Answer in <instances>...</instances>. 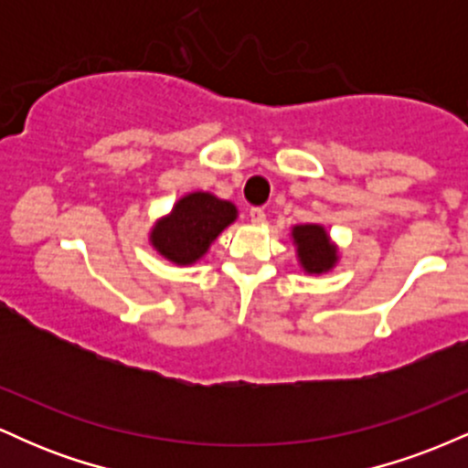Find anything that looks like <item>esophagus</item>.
I'll return each instance as SVG.
<instances>
[{
    "mask_svg": "<svg viewBox=\"0 0 468 468\" xmlns=\"http://www.w3.org/2000/svg\"><path fill=\"white\" fill-rule=\"evenodd\" d=\"M249 216H250V222H252V224H264V219H266L264 208H260V207H252Z\"/></svg>",
    "mask_w": 468,
    "mask_h": 468,
    "instance_id": "34e87169",
    "label": "esophagus"
}]
</instances>
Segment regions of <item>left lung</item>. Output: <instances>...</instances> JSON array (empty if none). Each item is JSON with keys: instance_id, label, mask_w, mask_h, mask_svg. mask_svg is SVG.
Segmentation results:
<instances>
[{"instance_id": "8db88e82", "label": "left lung", "mask_w": 468, "mask_h": 468, "mask_svg": "<svg viewBox=\"0 0 468 468\" xmlns=\"http://www.w3.org/2000/svg\"><path fill=\"white\" fill-rule=\"evenodd\" d=\"M292 241L297 246L299 264L310 275H321L335 268L338 261L336 246L330 241L321 224H299L292 229Z\"/></svg>"}]
</instances>
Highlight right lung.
<instances>
[{
	"mask_svg": "<svg viewBox=\"0 0 468 468\" xmlns=\"http://www.w3.org/2000/svg\"><path fill=\"white\" fill-rule=\"evenodd\" d=\"M235 218L238 208L233 202L219 200L213 193L196 191L180 197L169 216L154 224L149 241L165 260L189 266L207 255L208 246L235 222Z\"/></svg>",
	"mask_w": 468,
	"mask_h": 468,
	"instance_id": "1",
	"label": "right lung"
}]
</instances>
